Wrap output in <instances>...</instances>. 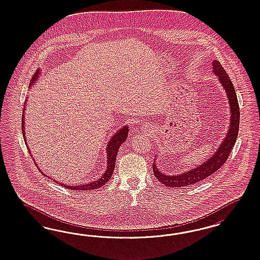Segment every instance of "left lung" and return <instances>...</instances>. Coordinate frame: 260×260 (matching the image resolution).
Returning a JSON list of instances; mask_svg holds the SVG:
<instances>
[{
  "mask_svg": "<svg viewBox=\"0 0 260 260\" xmlns=\"http://www.w3.org/2000/svg\"><path fill=\"white\" fill-rule=\"evenodd\" d=\"M213 72L218 76L220 80L222 86L225 88L231 107V124L229 129L227 137L222 142L220 147L218 148L217 151L213 155V157L208 159L203 165H200L196 169L189 171L188 173H182L179 175H165L160 173L157 168L153 164L152 171L157 178L158 181L163 183L167 187H186L192 184H196L197 182L202 181L211 174L215 173L221 166L224 165V163L227 161L229 155L231 153V150H233V147L236 144L238 129H239V120H240V111H239V105L236 97V89L234 85L226 73L223 67L221 66L220 62L213 61Z\"/></svg>",
  "mask_w": 260,
  "mask_h": 260,
  "instance_id": "left-lung-1",
  "label": "left lung"
}]
</instances>
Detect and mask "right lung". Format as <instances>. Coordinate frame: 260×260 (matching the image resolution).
I'll list each match as a JSON object with an SVG mask.
<instances>
[{
    "label": "right lung",
    "instance_id": "right-lung-1",
    "mask_svg": "<svg viewBox=\"0 0 260 260\" xmlns=\"http://www.w3.org/2000/svg\"><path fill=\"white\" fill-rule=\"evenodd\" d=\"M38 75H39V73L37 71L35 72V76L32 78V83L35 81V79L38 77ZM24 115H23V118H22V129L23 131L22 132H23L24 136ZM127 133H128L127 126H124L119 131L118 133L114 134L109 142V145H108V148H107V151H108V168H107V171L103 174L102 177L99 180L92 182V183L85 184V185H80V186H67L66 184H61V183L60 184L64 188L73 189V190H87V189H98V188L102 187L104 184H106L107 182L109 181V179L112 175V173L114 171V167H115V159H116L119 148H120L121 144H123L126 140Z\"/></svg>",
    "mask_w": 260,
    "mask_h": 260
}]
</instances>
